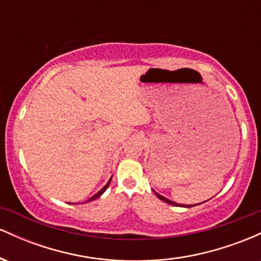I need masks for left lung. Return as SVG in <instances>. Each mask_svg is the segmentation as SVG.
Listing matches in <instances>:
<instances>
[{"mask_svg":"<svg viewBox=\"0 0 261 261\" xmlns=\"http://www.w3.org/2000/svg\"><path fill=\"white\" fill-rule=\"evenodd\" d=\"M155 195H157L158 199L162 200V201H164V202L169 203V205H173V206H185V205H180V203H176V202H174V201H170V200L166 199V197L162 196V195H160V194H157V193H155ZM193 206H195V205H187V206H185V207H193Z\"/></svg>","mask_w":261,"mask_h":261,"instance_id":"obj_1","label":"left lung"}]
</instances>
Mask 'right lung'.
Masks as SVG:
<instances>
[{
  "mask_svg": "<svg viewBox=\"0 0 261 261\" xmlns=\"http://www.w3.org/2000/svg\"><path fill=\"white\" fill-rule=\"evenodd\" d=\"M110 180H112V179H110ZM110 180L107 182V185H106V187H104L103 189H101V190H99V191H98V193H97V194H95V195H93V196L91 197V199H89V200H88V201H92V200H94V199H97V197H99V196L101 195V194H103V193H104V191H106V190H107V189H108V187H109V184H110Z\"/></svg>",
  "mask_w": 261,
  "mask_h": 261,
  "instance_id": "add662e5",
  "label": "right lung"
}]
</instances>
